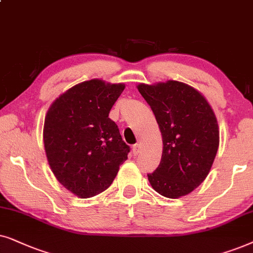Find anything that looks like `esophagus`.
Wrapping results in <instances>:
<instances>
[{"instance_id": "1", "label": "esophagus", "mask_w": 253, "mask_h": 253, "mask_svg": "<svg viewBox=\"0 0 253 253\" xmlns=\"http://www.w3.org/2000/svg\"><path fill=\"white\" fill-rule=\"evenodd\" d=\"M133 154L134 155H135V156H136V155L137 154H139L140 153V150H141V147H140V144H134V146H133Z\"/></svg>"}]
</instances>
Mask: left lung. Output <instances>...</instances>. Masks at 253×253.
<instances>
[{"label": "left lung", "instance_id": "obj_1", "mask_svg": "<svg viewBox=\"0 0 253 253\" xmlns=\"http://www.w3.org/2000/svg\"><path fill=\"white\" fill-rule=\"evenodd\" d=\"M163 139L160 166L148 173L153 188L171 199L191 193L205 180L216 156V117L199 91L178 81L139 84Z\"/></svg>", "mask_w": 253, "mask_h": 253}]
</instances>
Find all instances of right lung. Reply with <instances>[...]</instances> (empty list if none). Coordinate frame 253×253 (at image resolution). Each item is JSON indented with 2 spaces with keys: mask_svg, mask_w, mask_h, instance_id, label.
<instances>
[{
  "mask_svg": "<svg viewBox=\"0 0 253 253\" xmlns=\"http://www.w3.org/2000/svg\"><path fill=\"white\" fill-rule=\"evenodd\" d=\"M125 84L90 80L50 105L43 144L54 176L80 198H91L112 184L130 148L109 118Z\"/></svg>",
  "mask_w": 253,
  "mask_h": 253,
  "instance_id": "add662e5",
  "label": "right lung"
}]
</instances>
